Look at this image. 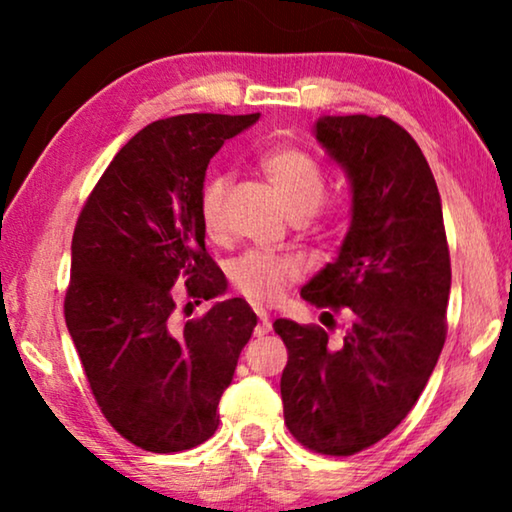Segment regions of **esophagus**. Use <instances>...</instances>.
<instances>
[{
  "mask_svg": "<svg viewBox=\"0 0 512 512\" xmlns=\"http://www.w3.org/2000/svg\"><path fill=\"white\" fill-rule=\"evenodd\" d=\"M256 314H258V324H256V335H265V333H270V328H272V324H270V317H268V312H265V310H256Z\"/></svg>",
  "mask_w": 512,
  "mask_h": 512,
  "instance_id": "1",
  "label": "esophagus"
}]
</instances>
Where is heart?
I'll return each mask as SVG.
<instances>
[{
    "label": "heart",
    "mask_w": 512,
    "mask_h": 512,
    "mask_svg": "<svg viewBox=\"0 0 512 512\" xmlns=\"http://www.w3.org/2000/svg\"><path fill=\"white\" fill-rule=\"evenodd\" d=\"M265 179L275 188L291 219H307L317 212L326 195V174L317 160L296 146H275L258 160ZM230 179L214 174L205 181L200 193V221L207 235L223 233V209ZM300 275V263L291 256L249 251L230 265L233 289L249 303H270Z\"/></svg>",
    "instance_id": "1"
}]
</instances>
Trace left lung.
Wrapping results in <instances>:
<instances>
[{
	"label": "left lung",
	"instance_id": "obj_1",
	"mask_svg": "<svg viewBox=\"0 0 512 512\" xmlns=\"http://www.w3.org/2000/svg\"><path fill=\"white\" fill-rule=\"evenodd\" d=\"M314 132L352 184V226L338 258L300 296L335 312L347 307L349 326L335 342L321 326H272L289 349L279 387L291 436L312 452L349 457L403 422L436 368L450 249L436 179L401 125L324 116Z\"/></svg>",
	"mask_w": 512,
	"mask_h": 512
}]
</instances>
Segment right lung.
<instances>
[{
	"label": "right lung",
	"instance_id": "1",
	"mask_svg": "<svg viewBox=\"0 0 512 512\" xmlns=\"http://www.w3.org/2000/svg\"><path fill=\"white\" fill-rule=\"evenodd\" d=\"M256 121L184 114L146 125L116 153L76 221L69 335L102 415L146 452H184L214 436L221 394L254 333L256 314L242 298L184 326L174 312L181 296L200 305L226 291L205 249L200 193L214 153Z\"/></svg>",
	"mask_w": 512,
	"mask_h": 512
}]
</instances>
